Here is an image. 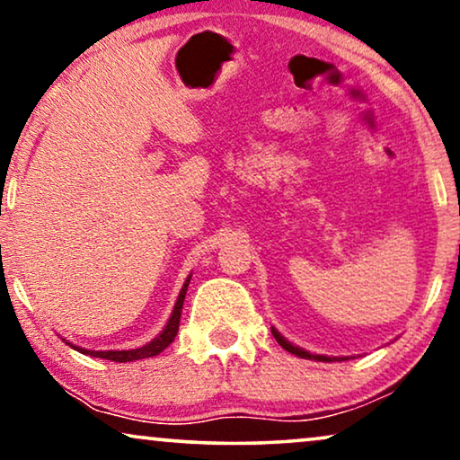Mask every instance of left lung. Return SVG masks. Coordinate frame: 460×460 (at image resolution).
Masks as SVG:
<instances>
[{
  "label": "left lung",
  "mask_w": 460,
  "mask_h": 460,
  "mask_svg": "<svg viewBox=\"0 0 460 460\" xmlns=\"http://www.w3.org/2000/svg\"><path fill=\"white\" fill-rule=\"evenodd\" d=\"M272 335H274L276 341L280 343L282 349H287L288 354H295V356H299V358H305V360H316V362H343V360H349L348 356H341V358L332 356V358H331V356H323V354H310V351H305L304 348H297V345H293L291 341H288V339L282 337L280 332L274 329V326H272Z\"/></svg>",
  "instance_id": "1"
}]
</instances>
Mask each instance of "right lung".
<instances>
[{"instance_id":"1","label":"right lung","mask_w":460,"mask_h":460,"mask_svg":"<svg viewBox=\"0 0 460 460\" xmlns=\"http://www.w3.org/2000/svg\"><path fill=\"white\" fill-rule=\"evenodd\" d=\"M192 276V274H190ZM190 276H188L184 287H181V291L178 295V301H175L173 305V312L172 316H169L165 329H163L159 335H156L153 341L142 345V348H136V349H104V351H98V349H85V348H79V345H73L68 343L66 339V345H71L73 349L81 351V354L85 356H93V358H104V360H112V362H136V360H144V358H153L156 354H161L163 349L167 348L169 343L173 341L175 335H178V326H180V316H181V305H184V297H186V291H188V285H190Z\"/></svg>"}]
</instances>
